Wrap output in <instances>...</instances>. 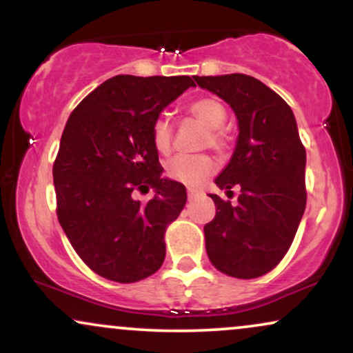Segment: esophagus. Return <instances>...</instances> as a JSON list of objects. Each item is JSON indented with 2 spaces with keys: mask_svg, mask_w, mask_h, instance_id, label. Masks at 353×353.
Returning a JSON list of instances; mask_svg holds the SVG:
<instances>
[{
  "mask_svg": "<svg viewBox=\"0 0 353 353\" xmlns=\"http://www.w3.org/2000/svg\"><path fill=\"white\" fill-rule=\"evenodd\" d=\"M199 194H201V190L189 188V189H188V199H189V201H194L197 196H199Z\"/></svg>",
  "mask_w": 353,
  "mask_h": 353,
  "instance_id": "1",
  "label": "esophagus"
}]
</instances>
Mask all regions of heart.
Wrapping results in <instances>:
<instances>
[{
    "label": "heart",
    "instance_id": "heart-1",
    "mask_svg": "<svg viewBox=\"0 0 353 353\" xmlns=\"http://www.w3.org/2000/svg\"><path fill=\"white\" fill-rule=\"evenodd\" d=\"M189 112L196 117L202 125L209 129V136L205 139L210 148L217 151H224L228 148V141L219 129L225 123V108L221 101L205 98L192 103ZM152 148L159 154H168L172 145V124L168 116H159L154 121L151 129ZM214 171V161L208 154H179L165 163V176L169 179L181 182L185 185L201 184L210 172Z\"/></svg>",
    "mask_w": 353,
    "mask_h": 353
}]
</instances>
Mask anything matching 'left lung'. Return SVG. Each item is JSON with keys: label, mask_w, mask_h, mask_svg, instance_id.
<instances>
[{"label": "left lung", "mask_w": 353, "mask_h": 353, "mask_svg": "<svg viewBox=\"0 0 353 353\" xmlns=\"http://www.w3.org/2000/svg\"><path fill=\"white\" fill-rule=\"evenodd\" d=\"M236 112L239 136L219 189L241 188L237 204L209 194L216 217L204 225L205 250L221 272L261 277L287 254L305 210V148L292 109L247 74L194 76Z\"/></svg>", "instance_id": "obj_1"}]
</instances>
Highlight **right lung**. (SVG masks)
<instances>
[{
    "mask_svg": "<svg viewBox=\"0 0 353 353\" xmlns=\"http://www.w3.org/2000/svg\"><path fill=\"white\" fill-rule=\"evenodd\" d=\"M194 86L189 76L119 74L71 112L52 165L58 221L89 269L109 281H143L163 265L164 234L184 209L181 182L163 177L151 129ZM154 197L137 201L136 190Z\"/></svg>",
    "mask_w": 353,
    "mask_h": 353,
    "instance_id": "add662e5",
    "label": "right lung"
}]
</instances>
